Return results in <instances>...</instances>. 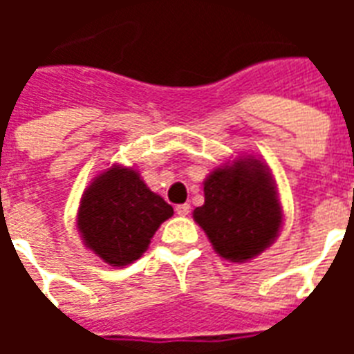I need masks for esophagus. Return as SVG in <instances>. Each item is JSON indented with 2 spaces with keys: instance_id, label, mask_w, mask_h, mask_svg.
<instances>
[{
  "instance_id": "esophagus-1",
  "label": "esophagus",
  "mask_w": 354,
  "mask_h": 354,
  "mask_svg": "<svg viewBox=\"0 0 354 354\" xmlns=\"http://www.w3.org/2000/svg\"><path fill=\"white\" fill-rule=\"evenodd\" d=\"M189 211H191V205H189V204H180V205H176V215L187 216V215H189Z\"/></svg>"
}]
</instances>
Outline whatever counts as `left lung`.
<instances>
[{"mask_svg":"<svg viewBox=\"0 0 354 354\" xmlns=\"http://www.w3.org/2000/svg\"><path fill=\"white\" fill-rule=\"evenodd\" d=\"M204 196L193 216L221 257L244 263L275 241L283 213L272 176L259 160L215 169L204 182Z\"/></svg>","mask_w":354,"mask_h":354,"instance_id":"left-lung-1","label":"left lung"}]
</instances>
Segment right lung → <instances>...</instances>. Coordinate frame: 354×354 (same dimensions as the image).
<instances>
[{
  "label": "right lung",
  "instance_id": "1",
  "mask_svg": "<svg viewBox=\"0 0 354 354\" xmlns=\"http://www.w3.org/2000/svg\"><path fill=\"white\" fill-rule=\"evenodd\" d=\"M172 213L133 169L113 165L84 191L77 226L86 246L104 263L127 266L147 252L152 235Z\"/></svg>",
  "mask_w": 354,
  "mask_h": 354
}]
</instances>
